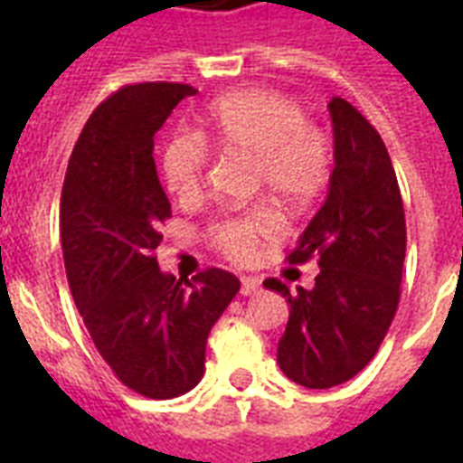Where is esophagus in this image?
I'll return each mask as SVG.
<instances>
[{
  "label": "esophagus",
  "mask_w": 463,
  "mask_h": 463,
  "mask_svg": "<svg viewBox=\"0 0 463 463\" xmlns=\"http://www.w3.org/2000/svg\"><path fill=\"white\" fill-rule=\"evenodd\" d=\"M260 290V279H252V276H242V283H240V293L242 296H254Z\"/></svg>",
  "instance_id": "1"
}]
</instances>
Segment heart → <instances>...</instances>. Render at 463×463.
Here are the masks:
<instances>
[{
  "mask_svg": "<svg viewBox=\"0 0 463 463\" xmlns=\"http://www.w3.org/2000/svg\"><path fill=\"white\" fill-rule=\"evenodd\" d=\"M209 139L228 156L254 160V187L269 189L290 209L315 202L331 173L329 134L309 122L303 105L271 90H242L221 98L206 112ZM199 137L180 134L163 151L160 170L177 199L202 194L211 154ZM279 228L269 206L221 216L209 225L211 245L232 261H250L264 238Z\"/></svg>",
  "mask_w": 463,
  "mask_h": 463,
  "instance_id": "obj_1",
  "label": "heart"
}]
</instances>
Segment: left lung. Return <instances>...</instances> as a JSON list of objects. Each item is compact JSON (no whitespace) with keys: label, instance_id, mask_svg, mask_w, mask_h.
I'll return each mask as SVG.
<instances>
[{"label":"left lung","instance_id":"1","mask_svg":"<svg viewBox=\"0 0 463 463\" xmlns=\"http://www.w3.org/2000/svg\"><path fill=\"white\" fill-rule=\"evenodd\" d=\"M334 170L329 194L309 221L290 264L317 257L312 288L290 293L279 279L269 290L288 298L279 367L296 384H344L374 358L394 319L406 257V218L384 141L344 98H331Z\"/></svg>","mask_w":463,"mask_h":463}]
</instances>
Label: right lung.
Here are the masks:
<instances>
[{"label": "right lung", "mask_w": 463, "mask_h": 463, "mask_svg": "<svg viewBox=\"0 0 463 463\" xmlns=\"http://www.w3.org/2000/svg\"><path fill=\"white\" fill-rule=\"evenodd\" d=\"M194 93L165 81L115 90L83 127L61 187V252L76 307L118 380L148 399L199 384L211 326L240 290L223 269L177 281L156 261L160 225L173 213L154 137Z\"/></svg>", "instance_id": "right-lung-1"}]
</instances>
